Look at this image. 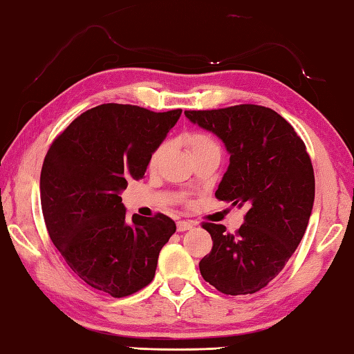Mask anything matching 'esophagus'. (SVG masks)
<instances>
[{
    "label": "esophagus",
    "mask_w": 354,
    "mask_h": 354,
    "mask_svg": "<svg viewBox=\"0 0 354 354\" xmlns=\"http://www.w3.org/2000/svg\"><path fill=\"white\" fill-rule=\"evenodd\" d=\"M194 226H195L194 221H187V220H179V221H176V230H178L179 232L192 230V227H194Z\"/></svg>",
    "instance_id": "34e87169"
}]
</instances>
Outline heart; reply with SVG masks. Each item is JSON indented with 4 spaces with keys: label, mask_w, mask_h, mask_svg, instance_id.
I'll return each instance as SVG.
<instances>
[{
    "label": "heart",
    "mask_w": 354,
    "mask_h": 354,
    "mask_svg": "<svg viewBox=\"0 0 354 354\" xmlns=\"http://www.w3.org/2000/svg\"><path fill=\"white\" fill-rule=\"evenodd\" d=\"M185 145L189 147L190 153L194 154L196 151H200V149H205L209 147H217V143H215L211 137L205 133H189L185 136ZM164 153H165V145H159L154 149L151 158H149V169H156V167L160 164V160L164 158Z\"/></svg>",
    "instance_id": "obj_1"
}]
</instances>
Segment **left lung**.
I'll use <instances>...</instances> for the list:
<instances>
[{"mask_svg":"<svg viewBox=\"0 0 354 354\" xmlns=\"http://www.w3.org/2000/svg\"><path fill=\"white\" fill-rule=\"evenodd\" d=\"M184 113L218 136L231 154L215 198L247 207L234 234L223 225L203 223L214 243L200 261L201 277L225 295L259 292L283 270L309 223L315 178L306 145L266 106Z\"/></svg>","mask_w":354,"mask_h":354,"instance_id":"left-lung-1","label":"left lung"}]
</instances>
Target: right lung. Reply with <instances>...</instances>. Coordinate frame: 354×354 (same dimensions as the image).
Here are the masks:
<instances>
[{
	"mask_svg": "<svg viewBox=\"0 0 354 354\" xmlns=\"http://www.w3.org/2000/svg\"><path fill=\"white\" fill-rule=\"evenodd\" d=\"M181 109L153 112L101 104L59 134L40 173V203L50 239L93 289L123 298L151 283L159 251L176 231L167 215L127 220L120 192L142 179L149 158Z\"/></svg>",
	"mask_w": 354,
	"mask_h": 354,
	"instance_id": "add662e5",
	"label": "right lung"
}]
</instances>
